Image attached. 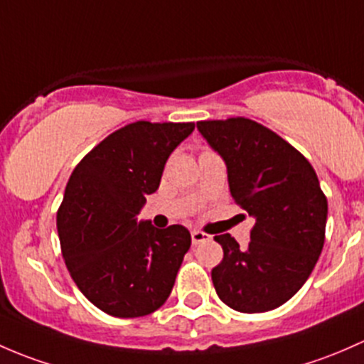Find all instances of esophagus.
I'll return each instance as SVG.
<instances>
[{
  "instance_id": "esophagus-1",
  "label": "esophagus",
  "mask_w": 364,
  "mask_h": 364,
  "mask_svg": "<svg viewBox=\"0 0 364 364\" xmlns=\"http://www.w3.org/2000/svg\"><path fill=\"white\" fill-rule=\"evenodd\" d=\"M191 240H193V245H200V243L210 240V235L203 233V231H193V233H191Z\"/></svg>"
}]
</instances>
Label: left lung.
Segmentation results:
<instances>
[{
  "label": "left lung",
  "mask_w": 364,
  "mask_h": 364,
  "mask_svg": "<svg viewBox=\"0 0 364 364\" xmlns=\"http://www.w3.org/2000/svg\"><path fill=\"white\" fill-rule=\"evenodd\" d=\"M198 129L228 168L231 196L256 224L245 249L217 235L224 257L212 269L220 301L243 314L284 305L301 289L324 245L328 200L306 157L245 117L200 121Z\"/></svg>",
  "instance_id": "left-lung-1"
}]
</instances>
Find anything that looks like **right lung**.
<instances>
[{
  "instance_id": "add662e5",
  "label": "right lung",
  "mask_w": 364,
  "mask_h": 364,
  "mask_svg": "<svg viewBox=\"0 0 364 364\" xmlns=\"http://www.w3.org/2000/svg\"><path fill=\"white\" fill-rule=\"evenodd\" d=\"M194 122H131L75 166L58 210L63 257L82 294L114 317L156 312L191 247L181 224L157 230L136 215Z\"/></svg>"
}]
</instances>
